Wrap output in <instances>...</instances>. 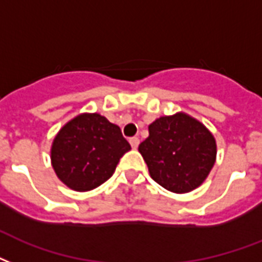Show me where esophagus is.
Masks as SVG:
<instances>
[{
  "label": "esophagus",
  "instance_id": "obj_1",
  "mask_svg": "<svg viewBox=\"0 0 262 262\" xmlns=\"http://www.w3.org/2000/svg\"><path fill=\"white\" fill-rule=\"evenodd\" d=\"M129 143H130L132 148H137V147H139V144H140L139 137H132V139L129 140Z\"/></svg>",
  "mask_w": 262,
  "mask_h": 262
}]
</instances>
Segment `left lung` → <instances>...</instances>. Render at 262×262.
<instances>
[{"label": "left lung", "mask_w": 262, "mask_h": 262, "mask_svg": "<svg viewBox=\"0 0 262 262\" xmlns=\"http://www.w3.org/2000/svg\"><path fill=\"white\" fill-rule=\"evenodd\" d=\"M139 145L154 181L176 193L191 192L206 180L217 145L207 127L184 113L161 117Z\"/></svg>", "instance_id": "8db88e82"}]
</instances>
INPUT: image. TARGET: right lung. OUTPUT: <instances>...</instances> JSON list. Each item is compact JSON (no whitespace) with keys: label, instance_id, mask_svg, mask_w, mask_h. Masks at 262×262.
I'll return each mask as SVG.
<instances>
[{"label":"right lung","instance_id":"obj_1","mask_svg":"<svg viewBox=\"0 0 262 262\" xmlns=\"http://www.w3.org/2000/svg\"><path fill=\"white\" fill-rule=\"evenodd\" d=\"M129 149L119 126L100 114H81L56 135L51 161L60 181L85 192L107 181Z\"/></svg>","mask_w":262,"mask_h":262}]
</instances>
